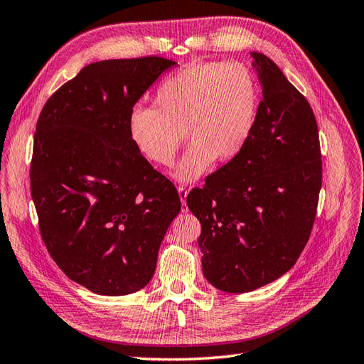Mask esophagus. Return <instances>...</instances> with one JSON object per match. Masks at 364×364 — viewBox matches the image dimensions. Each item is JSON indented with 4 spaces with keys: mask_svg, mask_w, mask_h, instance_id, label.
<instances>
[{
    "mask_svg": "<svg viewBox=\"0 0 364 364\" xmlns=\"http://www.w3.org/2000/svg\"><path fill=\"white\" fill-rule=\"evenodd\" d=\"M188 188L186 186H178V195H180V200L183 203V212H188V206H186V198H188Z\"/></svg>",
    "mask_w": 364,
    "mask_h": 364,
    "instance_id": "esophagus-1",
    "label": "esophagus"
}]
</instances>
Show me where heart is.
Masks as SVG:
<instances>
[{
    "label": "heart",
    "instance_id": "heart-1",
    "mask_svg": "<svg viewBox=\"0 0 364 364\" xmlns=\"http://www.w3.org/2000/svg\"><path fill=\"white\" fill-rule=\"evenodd\" d=\"M257 110L258 85L245 64L195 63L161 81L152 107L130 110L127 135L146 161L169 167L186 132L192 144L173 176L189 183L217 160L229 163L243 152Z\"/></svg>",
    "mask_w": 364,
    "mask_h": 364
}]
</instances>
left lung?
<instances>
[{"mask_svg": "<svg viewBox=\"0 0 364 364\" xmlns=\"http://www.w3.org/2000/svg\"><path fill=\"white\" fill-rule=\"evenodd\" d=\"M250 57L263 90L252 135L235 160L186 200L201 223L203 274L230 294L272 283L296 263L321 189L312 107L271 58Z\"/></svg>", "mask_w": 364, "mask_h": 364, "instance_id": "left-lung-1", "label": "left lung"}]
</instances>
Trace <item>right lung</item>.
Wrapping results in <instances>:
<instances>
[{
    "mask_svg": "<svg viewBox=\"0 0 364 364\" xmlns=\"http://www.w3.org/2000/svg\"><path fill=\"white\" fill-rule=\"evenodd\" d=\"M160 57L82 68L46 102L33 138L31 192L53 262L98 295H127L151 282L181 201L175 186L127 135L135 102L163 72Z\"/></svg>",
    "mask_w": 364,
    "mask_h": 364,
    "instance_id": "1",
    "label": "right lung"
}]
</instances>
